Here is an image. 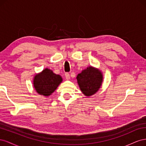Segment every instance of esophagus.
Wrapping results in <instances>:
<instances>
[{
    "label": "esophagus",
    "mask_w": 146,
    "mask_h": 146,
    "mask_svg": "<svg viewBox=\"0 0 146 146\" xmlns=\"http://www.w3.org/2000/svg\"><path fill=\"white\" fill-rule=\"evenodd\" d=\"M65 77H66V80H69V79H70V75H69V73H66L65 74Z\"/></svg>",
    "instance_id": "obj_1"
}]
</instances>
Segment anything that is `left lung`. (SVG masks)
<instances>
[{
  "mask_svg": "<svg viewBox=\"0 0 146 146\" xmlns=\"http://www.w3.org/2000/svg\"><path fill=\"white\" fill-rule=\"evenodd\" d=\"M103 74L93 66H88L77 75V80L82 93L86 97L96 94L103 82Z\"/></svg>",
  "mask_w": 146,
  "mask_h": 146,
  "instance_id": "left-lung-1",
  "label": "left lung"
}]
</instances>
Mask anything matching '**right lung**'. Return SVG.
<instances>
[{"mask_svg": "<svg viewBox=\"0 0 146 146\" xmlns=\"http://www.w3.org/2000/svg\"><path fill=\"white\" fill-rule=\"evenodd\" d=\"M62 81L61 76L54 73L50 69L46 68L41 72L36 74L33 77V84L38 94L47 97L56 90Z\"/></svg>", "mask_w": 146, "mask_h": 146, "instance_id": "add662e5", "label": "right lung"}]
</instances>
